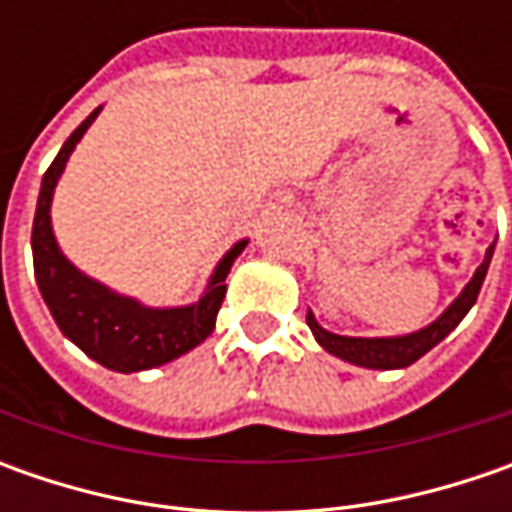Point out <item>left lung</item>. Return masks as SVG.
<instances>
[{
	"instance_id": "left-lung-1",
	"label": "left lung",
	"mask_w": 512,
	"mask_h": 512,
	"mask_svg": "<svg viewBox=\"0 0 512 512\" xmlns=\"http://www.w3.org/2000/svg\"><path fill=\"white\" fill-rule=\"evenodd\" d=\"M490 259H493V245L487 247L484 262L479 265V270L473 273V279L467 282V287L462 290V296L447 307L433 325L422 327V330H416V333L396 336V339H356V336H339V333H330V330H325V327L319 325V322L313 319V313H307V327L313 330L316 342L322 344L327 353L339 356L344 362L359 364V367H370V370H396V367H407V364L419 362L427 350H433L436 344L442 342L444 336L467 316V310L476 305L484 276H487V267H490Z\"/></svg>"
}]
</instances>
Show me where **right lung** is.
<instances>
[{"label":"right lung","mask_w":512,"mask_h":512,"mask_svg":"<svg viewBox=\"0 0 512 512\" xmlns=\"http://www.w3.org/2000/svg\"><path fill=\"white\" fill-rule=\"evenodd\" d=\"M96 108L88 119L73 130L68 142L56 153L42 179L36 216H33V273L50 316L56 319L59 330L76 347H82L93 362L105 364L116 373H136L150 370L159 364L173 362L182 353L202 344L216 327V313L225 302V279L233 259L245 250L247 242H236L216 265L205 296L196 305L187 307H145L136 299L119 296L105 285L88 279L82 270L70 265L53 239L50 227V199L53 187L59 182L68 156L76 142L85 136L90 122L99 116Z\"/></svg>","instance_id":"add662e5"}]
</instances>
